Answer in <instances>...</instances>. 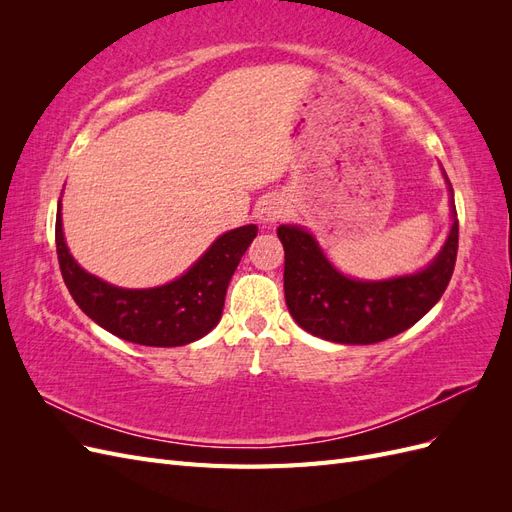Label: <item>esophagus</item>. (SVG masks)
<instances>
[{
    "label": "esophagus",
    "instance_id": "1",
    "mask_svg": "<svg viewBox=\"0 0 512 512\" xmlns=\"http://www.w3.org/2000/svg\"><path fill=\"white\" fill-rule=\"evenodd\" d=\"M284 213H286L284 200L277 198V196H271L267 200H262V205L258 209V218H260V222H265V224H275V222H280L284 218Z\"/></svg>",
    "mask_w": 512,
    "mask_h": 512
}]
</instances>
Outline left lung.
<instances>
[{
  "mask_svg": "<svg viewBox=\"0 0 512 512\" xmlns=\"http://www.w3.org/2000/svg\"><path fill=\"white\" fill-rule=\"evenodd\" d=\"M277 237L286 305L299 327L337 344H376L410 329L440 301L455 271L459 220L425 271L386 282H356L335 271L303 228L280 226Z\"/></svg>",
  "mask_w": 512,
  "mask_h": 512,
  "instance_id": "left-lung-1",
  "label": "left lung"
}]
</instances>
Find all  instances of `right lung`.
Listing matches in <instances>:
<instances>
[{
  "label": "right lung",
  "mask_w": 512,
  "mask_h": 512,
  "mask_svg": "<svg viewBox=\"0 0 512 512\" xmlns=\"http://www.w3.org/2000/svg\"><path fill=\"white\" fill-rule=\"evenodd\" d=\"M256 232L254 224L226 232L179 280L149 290L117 288L85 273L68 252L59 213L55 245L61 277L91 320L126 342L170 348L196 342L218 324L230 277Z\"/></svg>",
  "instance_id": "add662e5"
}]
</instances>
